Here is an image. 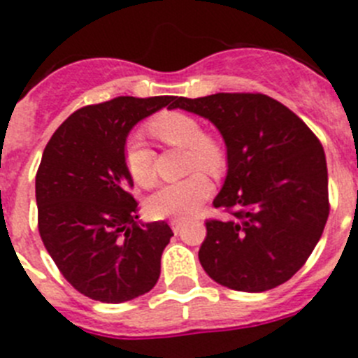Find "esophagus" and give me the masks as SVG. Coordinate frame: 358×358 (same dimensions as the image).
<instances>
[{"label":"esophagus","mask_w":358,"mask_h":358,"mask_svg":"<svg viewBox=\"0 0 358 358\" xmlns=\"http://www.w3.org/2000/svg\"><path fill=\"white\" fill-rule=\"evenodd\" d=\"M170 227H172V231L177 235L182 227V220H179V218H172V220H170Z\"/></svg>","instance_id":"obj_1"}]
</instances>
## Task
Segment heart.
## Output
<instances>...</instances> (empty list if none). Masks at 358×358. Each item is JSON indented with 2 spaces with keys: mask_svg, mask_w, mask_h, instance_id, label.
I'll return each instance as SVG.
<instances>
[{
  "mask_svg": "<svg viewBox=\"0 0 358 358\" xmlns=\"http://www.w3.org/2000/svg\"><path fill=\"white\" fill-rule=\"evenodd\" d=\"M148 129L157 140L170 147L188 150L186 172H206L220 176L226 166L222 147L210 136L194 116L169 110L148 123ZM125 169L136 185L150 188L156 182V154L140 136H129L123 145ZM211 195V182L202 173H194L179 182L164 185L147 202V210L156 218H189Z\"/></svg>",
  "mask_w": 358,
  "mask_h": 358,
  "instance_id": "1",
  "label": "heart"
}]
</instances>
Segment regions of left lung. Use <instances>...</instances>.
<instances>
[{
    "instance_id": "left-lung-1",
    "label": "left lung",
    "mask_w": 358,
    "mask_h": 358,
    "mask_svg": "<svg viewBox=\"0 0 358 358\" xmlns=\"http://www.w3.org/2000/svg\"><path fill=\"white\" fill-rule=\"evenodd\" d=\"M172 109L210 120L227 148V176L199 260L227 289L265 292L305 265L330 213L324 150L299 116L260 93L176 98Z\"/></svg>"
}]
</instances>
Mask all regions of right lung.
<instances>
[{
    "label": "right lung",
    "mask_w": 358,
    "mask_h": 358,
    "mask_svg": "<svg viewBox=\"0 0 358 358\" xmlns=\"http://www.w3.org/2000/svg\"><path fill=\"white\" fill-rule=\"evenodd\" d=\"M172 100L118 96L82 107L43 152L36 176L41 238L62 276L94 301H131L159 280L173 233L164 220L136 222L123 145L136 123Z\"/></svg>",
    "instance_id": "right-lung-1"
}]
</instances>
